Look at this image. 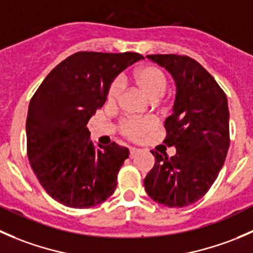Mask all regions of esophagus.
Returning a JSON list of instances; mask_svg holds the SVG:
<instances>
[{"instance_id": "obj_1", "label": "esophagus", "mask_w": 253, "mask_h": 253, "mask_svg": "<svg viewBox=\"0 0 253 253\" xmlns=\"http://www.w3.org/2000/svg\"><path fill=\"white\" fill-rule=\"evenodd\" d=\"M139 152V149H135V147H130L129 149V154H130V157H134L135 155Z\"/></svg>"}]
</instances>
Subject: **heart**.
<instances>
[{
	"mask_svg": "<svg viewBox=\"0 0 253 253\" xmlns=\"http://www.w3.org/2000/svg\"><path fill=\"white\" fill-rule=\"evenodd\" d=\"M131 81L135 86L151 101H159L166 93L169 81L160 67L154 65H145L135 69L131 74ZM122 87L118 80L112 81L107 91V102L116 104L121 97ZM156 127V122L152 118H127L121 122L119 130L126 139L136 141L149 134Z\"/></svg>",
	"mask_w": 253,
	"mask_h": 253,
	"instance_id": "b5f03b06",
	"label": "heart"
}]
</instances>
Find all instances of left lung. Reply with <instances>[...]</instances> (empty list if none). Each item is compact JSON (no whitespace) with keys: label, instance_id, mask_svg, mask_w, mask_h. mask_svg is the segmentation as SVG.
Here are the masks:
<instances>
[{"label":"left lung","instance_id":"1","mask_svg":"<svg viewBox=\"0 0 253 253\" xmlns=\"http://www.w3.org/2000/svg\"><path fill=\"white\" fill-rule=\"evenodd\" d=\"M176 81L173 113L165 122L167 146L176 155L151 150L155 165L144 179L146 193L169 208L199 201L211 189L230 145L227 98L214 77L192 57L147 55Z\"/></svg>","mask_w":253,"mask_h":253}]
</instances>
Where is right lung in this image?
Masks as SVG:
<instances>
[{
  "label": "right lung",
  "mask_w": 253,
  "mask_h": 253,
  "mask_svg": "<svg viewBox=\"0 0 253 253\" xmlns=\"http://www.w3.org/2000/svg\"><path fill=\"white\" fill-rule=\"evenodd\" d=\"M144 59L137 52L79 51L49 72L27 116V154L50 197L70 208H92L113 194L129 150L116 142L96 149L87 129L114 77Z\"/></svg>",
  "instance_id": "right-lung-1"
}]
</instances>
